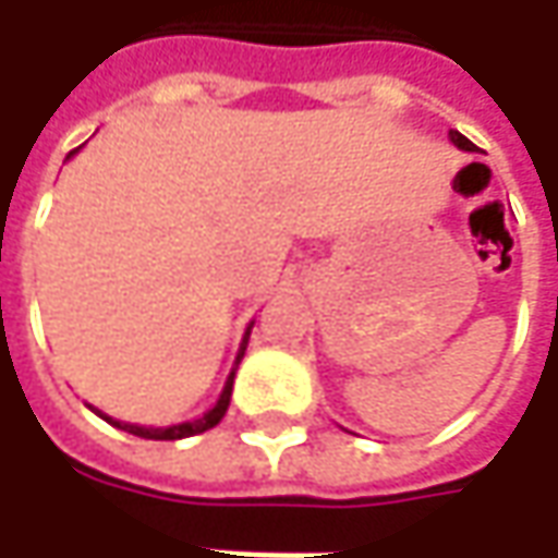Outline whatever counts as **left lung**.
Masks as SVG:
<instances>
[{
	"mask_svg": "<svg viewBox=\"0 0 558 558\" xmlns=\"http://www.w3.org/2000/svg\"><path fill=\"white\" fill-rule=\"evenodd\" d=\"M450 142H453L457 148H462V151H475V145H472V142L465 140L462 133H457V130H450Z\"/></svg>",
	"mask_w": 558,
	"mask_h": 558,
	"instance_id": "1",
	"label": "left lung"
}]
</instances>
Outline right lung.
I'll list each match as a JSON object with an SVG mask.
<instances>
[{"label":"right lung","mask_w":558,"mask_h":558,"mask_svg":"<svg viewBox=\"0 0 558 558\" xmlns=\"http://www.w3.org/2000/svg\"><path fill=\"white\" fill-rule=\"evenodd\" d=\"M74 155V151H71ZM68 155V158H71ZM254 326V323H251ZM251 326H247L245 338H242V348H239V356H235V366H232V373L226 378L223 385V395L220 400L204 413V416L192 418V422H180V425H167V428H145V425H130V422H118V418L105 416V413H98V416L105 418V422H111L114 428H123V432H130V435H136V438H148V440H180V438H192V435H202L207 428H214L220 418L226 416V410H229V397H232V378H235V369H239V363H242V356H245V348H247V335H251Z\"/></svg>","instance_id":"right-lung-1"}]
</instances>
